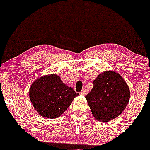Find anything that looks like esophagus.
Listing matches in <instances>:
<instances>
[{
  "label": "esophagus",
  "instance_id": "obj_1",
  "mask_svg": "<svg viewBox=\"0 0 150 150\" xmlns=\"http://www.w3.org/2000/svg\"><path fill=\"white\" fill-rule=\"evenodd\" d=\"M80 95H84V96H85V95H86V94H87V91H86V90H85V89H83V90H82L81 92H80Z\"/></svg>",
  "mask_w": 150,
  "mask_h": 150
}]
</instances>
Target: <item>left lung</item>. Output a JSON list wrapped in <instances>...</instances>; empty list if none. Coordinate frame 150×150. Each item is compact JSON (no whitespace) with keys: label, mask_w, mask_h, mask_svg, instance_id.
I'll use <instances>...</instances> for the list:
<instances>
[{"label":"left lung","mask_w":150,"mask_h":150,"mask_svg":"<svg viewBox=\"0 0 150 150\" xmlns=\"http://www.w3.org/2000/svg\"><path fill=\"white\" fill-rule=\"evenodd\" d=\"M85 96L94 117L105 122L115 119L128 104L130 92L123 78L112 71L103 72L93 82Z\"/></svg>","instance_id":"8db88e82"}]
</instances>
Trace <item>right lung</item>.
<instances>
[{
    "mask_svg": "<svg viewBox=\"0 0 150 150\" xmlns=\"http://www.w3.org/2000/svg\"><path fill=\"white\" fill-rule=\"evenodd\" d=\"M78 95L54 74L36 80L29 91L34 108L41 116L47 118L60 117Z\"/></svg>",
    "mask_w": 150,
    "mask_h": 150,
    "instance_id": "right-lung-1",
    "label": "right lung"
}]
</instances>
